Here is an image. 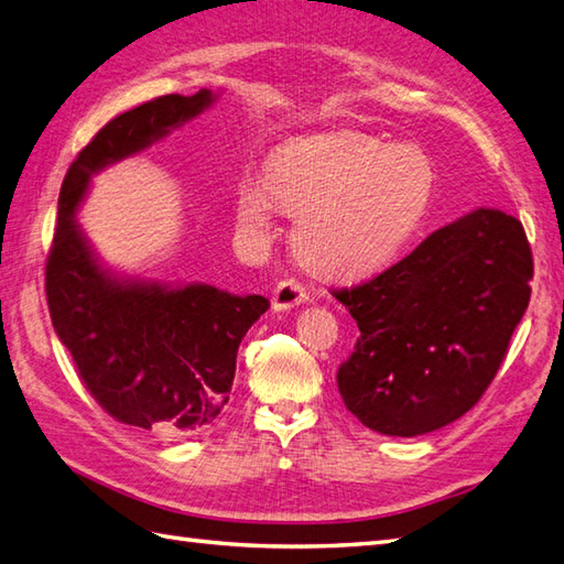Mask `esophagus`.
I'll return each instance as SVG.
<instances>
[{"instance_id": "esophagus-1", "label": "esophagus", "mask_w": 564, "mask_h": 564, "mask_svg": "<svg viewBox=\"0 0 564 564\" xmlns=\"http://www.w3.org/2000/svg\"><path fill=\"white\" fill-rule=\"evenodd\" d=\"M310 301V293L301 281L283 279L273 289V310H291L295 305H303Z\"/></svg>"}]
</instances>
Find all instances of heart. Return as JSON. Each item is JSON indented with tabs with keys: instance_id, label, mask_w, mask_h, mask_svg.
<instances>
[{
	"instance_id": "heart-1",
	"label": "heart",
	"mask_w": 564,
	"mask_h": 564,
	"mask_svg": "<svg viewBox=\"0 0 564 564\" xmlns=\"http://www.w3.org/2000/svg\"><path fill=\"white\" fill-rule=\"evenodd\" d=\"M436 186V166L412 142L332 130L275 150L267 184L237 186V218L269 227L273 203L301 215L295 251L307 269L329 279H361L400 254L422 223Z\"/></svg>"
}]
</instances>
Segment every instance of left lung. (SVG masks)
<instances>
[{"label":"left lung","mask_w":564,"mask_h":564,"mask_svg":"<svg viewBox=\"0 0 564 564\" xmlns=\"http://www.w3.org/2000/svg\"><path fill=\"white\" fill-rule=\"evenodd\" d=\"M531 279L523 225L477 208L376 279L334 291L361 329L337 373L346 410L386 436L429 434L473 410L529 307Z\"/></svg>","instance_id":"obj_1"}]
</instances>
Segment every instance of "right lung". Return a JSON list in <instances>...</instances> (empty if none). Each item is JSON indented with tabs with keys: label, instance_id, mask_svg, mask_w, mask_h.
Here are the masks:
<instances>
[{
	"label": "right lung",
	"instance_id": "obj_1",
	"mask_svg": "<svg viewBox=\"0 0 564 564\" xmlns=\"http://www.w3.org/2000/svg\"><path fill=\"white\" fill-rule=\"evenodd\" d=\"M213 91L166 94L106 123L69 164L45 261L53 327L91 398L116 422L162 438L206 429L230 400L237 349L267 313L263 295L206 283L123 281L104 269L75 223L91 176L150 148L213 104Z\"/></svg>",
	"mask_w": 564,
	"mask_h": 564
}]
</instances>
